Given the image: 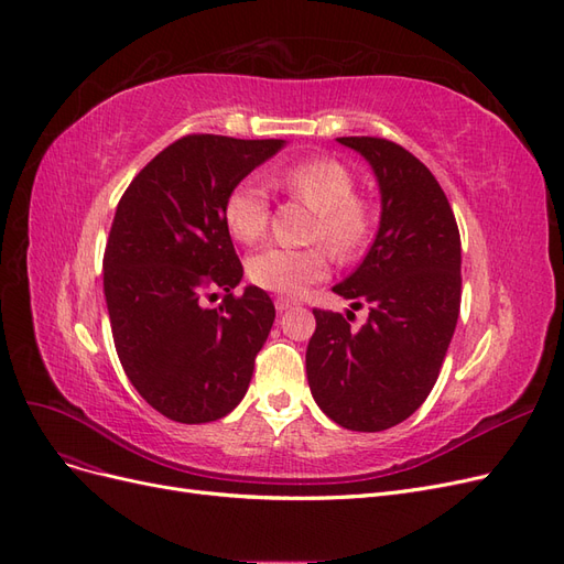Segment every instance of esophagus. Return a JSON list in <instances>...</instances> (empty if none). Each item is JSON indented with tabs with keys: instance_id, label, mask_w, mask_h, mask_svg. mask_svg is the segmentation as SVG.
<instances>
[{
	"instance_id": "34e87169",
	"label": "esophagus",
	"mask_w": 564,
	"mask_h": 564,
	"mask_svg": "<svg viewBox=\"0 0 564 564\" xmlns=\"http://www.w3.org/2000/svg\"><path fill=\"white\" fill-rule=\"evenodd\" d=\"M294 305H296V301H292V299H284V296H278V299H275L278 313H284V311H289V308H294Z\"/></svg>"
}]
</instances>
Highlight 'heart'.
<instances>
[{
	"label": "heart",
	"instance_id": "heart-1",
	"mask_svg": "<svg viewBox=\"0 0 564 564\" xmlns=\"http://www.w3.org/2000/svg\"><path fill=\"white\" fill-rule=\"evenodd\" d=\"M278 183L289 195L305 202L317 220L313 237L340 259L355 256L367 242L371 218L367 204L355 197L357 181L350 169L334 158H308L286 164ZM270 218L268 187L259 176L237 181L224 202L226 228L235 240L251 245L261 240ZM249 280L268 292L296 296L329 272V256L322 247L292 249L270 245L256 251L247 263Z\"/></svg>",
	"mask_w": 564,
	"mask_h": 564
}]
</instances>
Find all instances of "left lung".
Masks as SVG:
<instances>
[{
    "mask_svg": "<svg viewBox=\"0 0 564 564\" xmlns=\"http://www.w3.org/2000/svg\"><path fill=\"white\" fill-rule=\"evenodd\" d=\"M371 164L381 191L377 240L334 292L369 305L315 308L305 371L319 409L348 431L379 433L412 416L431 395L460 308V237L431 169L402 145L373 135L338 139Z\"/></svg>",
    "mask_w": 564,
    "mask_h": 564,
    "instance_id": "left-lung-1",
    "label": "left lung"
}]
</instances>
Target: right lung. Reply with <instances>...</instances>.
Listing matches in <instances>:
<instances>
[{
	"mask_svg": "<svg viewBox=\"0 0 564 564\" xmlns=\"http://www.w3.org/2000/svg\"><path fill=\"white\" fill-rule=\"evenodd\" d=\"M284 145L191 133L166 145L117 204L104 292L117 357L141 398L166 419L209 423L240 404L275 322L242 280L224 202L230 187ZM226 291L218 310L203 299Z\"/></svg>",
	"mask_w": 564,
	"mask_h": 564,
	"instance_id": "right-lung-1",
	"label": "right lung"
}]
</instances>
